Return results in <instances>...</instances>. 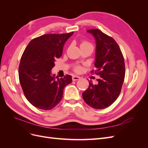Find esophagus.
I'll return each mask as SVG.
<instances>
[{
  "mask_svg": "<svg viewBox=\"0 0 148 148\" xmlns=\"http://www.w3.org/2000/svg\"><path fill=\"white\" fill-rule=\"evenodd\" d=\"M80 79L79 77H78V76H76V75H73L72 77V79L73 81H77V80H79Z\"/></svg>",
  "mask_w": 148,
  "mask_h": 148,
  "instance_id": "1",
  "label": "esophagus"
}]
</instances>
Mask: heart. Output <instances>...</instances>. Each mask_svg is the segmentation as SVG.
I'll return each instance as SVG.
<instances>
[{
    "label": "heart",
    "mask_w": 148,
    "mask_h": 148,
    "mask_svg": "<svg viewBox=\"0 0 148 148\" xmlns=\"http://www.w3.org/2000/svg\"><path fill=\"white\" fill-rule=\"evenodd\" d=\"M80 46H81V48L83 47H88V46H91L92 47V44L91 42H89L88 41H86V40H83L81 42V44H80ZM73 70L76 72H80L82 70V66L79 65H75L73 66Z\"/></svg>",
    "instance_id": "1"
}]
</instances>
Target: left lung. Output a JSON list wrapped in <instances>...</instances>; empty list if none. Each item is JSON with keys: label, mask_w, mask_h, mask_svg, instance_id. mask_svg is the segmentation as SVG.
<instances>
[{"label": "left lung", "mask_w": 148, "mask_h": 148, "mask_svg": "<svg viewBox=\"0 0 148 148\" xmlns=\"http://www.w3.org/2000/svg\"><path fill=\"white\" fill-rule=\"evenodd\" d=\"M96 41L95 70L91 73L99 75L97 84L90 81L89 87L83 92V98L94 109L108 107L119 96L125 75V61L122 52L115 40L98 29L87 31Z\"/></svg>", "instance_id": "8db88e82"}]
</instances>
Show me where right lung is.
Segmentation results:
<instances>
[{
    "label": "right lung",
    "mask_w": 148,
    "mask_h": 148,
    "mask_svg": "<svg viewBox=\"0 0 148 148\" xmlns=\"http://www.w3.org/2000/svg\"><path fill=\"white\" fill-rule=\"evenodd\" d=\"M73 33L47 34L34 38L22 54L20 83L26 99L38 109L51 110L56 107L62 99L65 86L72 82L71 75L57 79L51 70Z\"/></svg>",
    "instance_id": "add662e5"
}]
</instances>
